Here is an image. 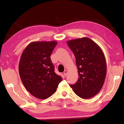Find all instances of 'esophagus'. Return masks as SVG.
I'll list each match as a JSON object with an SVG mask.
<instances>
[{"label":"esophagus","mask_w":124,"mask_h":124,"mask_svg":"<svg viewBox=\"0 0 124 124\" xmlns=\"http://www.w3.org/2000/svg\"><path fill=\"white\" fill-rule=\"evenodd\" d=\"M68 74V71L67 70H64V71L63 72V75L64 76H67Z\"/></svg>","instance_id":"esophagus-1"}]
</instances>
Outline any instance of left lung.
Segmentation results:
<instances>
[{"label":"left lung","instance_id":"8db88e82","mask_svg":"<svg viewBox=\"0 0 124 124\" xmlns=\"http://www.w3.org/2000/svg\"><path fill=\"white\" fill-rule=\"evenodd\" d=\"M76 57L79 78L70 85L75 94L84 99L93 97L101 90L107 73L106 58L101 48L90 38L67 41Z\"/></svg>","mask_w":124,"mask_h":124}]
</instances>
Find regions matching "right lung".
Wrapping results in <instances>:
<instances>
[{
	"instance_id": "obj_1",
	"label": "right lung",
	"mask_w": 124,
	"mask_h": 124,
	"mask_svg": "<svg viewBox=\"0 0 124 124\" xmlns=\"http://www.w3.org/2000/svg\"><path fill=\"white\" fill-rule=\"evenodd\" d=\"M55 41H34L25 47L20 58L18 70L22 82L33 96L46 99L56 91L62 78L54 72L51 55Z\"/></svg>"
}]
</instances>
